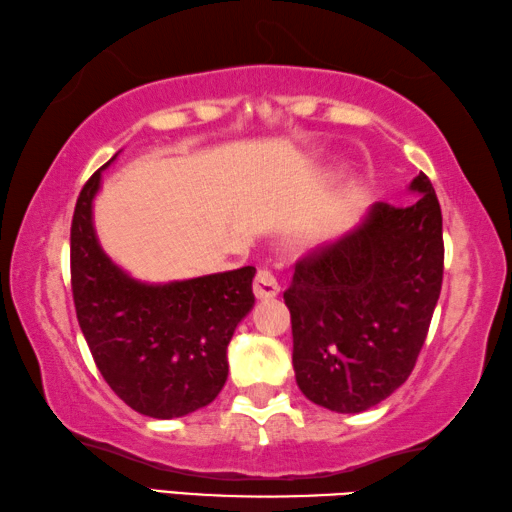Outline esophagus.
Here are the masks:
<instances>
[{
	"label": "esophagus",
	"instance_id": "obj_1",
	"mask_svg": "<svg viewBox=\"0 0 512 512\" xmlns=\"http://www.w3.org/2000/svg\"><path fill=\"white\" fill-rule=\"evenodd\" d=\"M253 291L259 300L275 298L277 293H280V282H277L273 271H268V268H259L253 282Z\"/></svg>",
	"mask_w": 512,
	"mask_h": 512
}]
</instances>
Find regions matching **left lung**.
<instances>
[{
    "label": "left lung",
    "instance_id": "1",
    "mask_svg": "<svg viewBox=\"0 0 512 512\" xmlns=\"http://www.w3.org/2000/svg\"><path fill=\"white\" fill-rule=\"evenodd\" d=\"M411 205L375 203L357 228L296 264L293 370L307 400L361 413L395 393L418 361L443 287V214L420 173Z\"/></svg>",
    "mask_w": 512,
    "mask_h": 512
}]
</instances>
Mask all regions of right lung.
<instances>
[{"mask_svg": "<svg viewBox=\"0 0 512 512\" xmlns=\"http://www.w3.org/2000/svg\"><path fill=\"white\" fill-rule=\"evenodd\" d=\"M103 169L92 173L74 207L76 318L117 397L149 418H183L210 404L228 379V343L255 305V268L167 284L133 280L103 253L94 232Z\"/></svg>", "mask_w": 512, "mask_h": 512, "instance_id": "1", "label": "right lung"}]
</instances>
